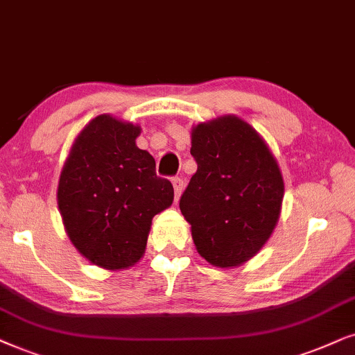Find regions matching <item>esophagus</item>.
Masks as SVG:
<instances>
[{"mask_svg":"<svg viewBox=\"0 0 355 355\" xmlns=\"http://www.w3.org/2000/svg\"><path fill=\"white\" fill-rule=\"evenodd\" d=\"M172 183H173V190H175V198H178L183 190V187H185V182H183V178H180V177H173Z\"/></svg>","mask_w":355,"mask_h":355,"instance_id":"1","label":"esophagus"}]
</instances>
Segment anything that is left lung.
I'll list each match as a JSON object with an SVG mask.
<instances>
[{"label":"left lung","instance_id":"left-lung-1","mask_svg":"<svg viewBox=\"0 0 355 355\" xmlns=\"http://www.w3.org/2000/svg\"><path fill=\"white\" fill-rule=\"evenodd\" d=\"M198 164L180 198L198 253L239 266L259 252L279 219L284 182L276 159L248 123L220 116L191 133Z\"/></svg>","mask_w":355,"mask_h":355}]
</instances>
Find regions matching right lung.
<instances>
[{"label": "right lung", "mask_w": 355, "mask_h": 355, "mask_svg": "<svg viewBox=\"0 0 355 355\" xmlns=\"http://www.w3.org/2000/svg\"><path fill=\"white\" fill-rule=\"evenodd\" d=\"M139 126L96 116L76 138L58 185V207L71 242L107 269L143 257L150 220L173 201L153 155L136 146Z\"/></svg>", "instance_id": "1"}]
</instances>
